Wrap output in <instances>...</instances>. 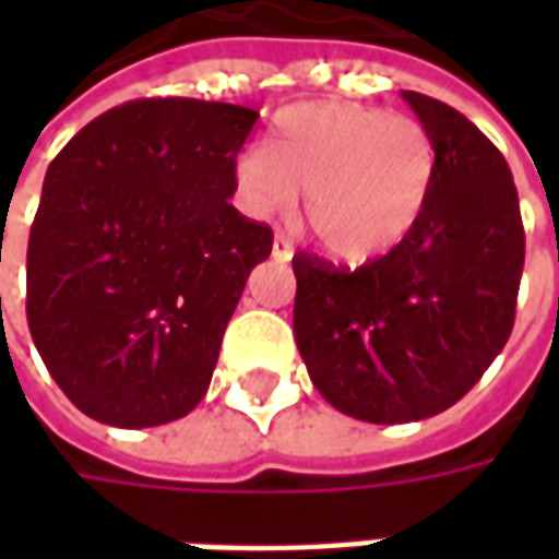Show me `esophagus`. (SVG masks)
Listing matches in <instances>:
<instances>
[{"label": "esophagus", "mask_w": 559, "mask_h": 559, "mask_svg": "<svg viewBox=\"0 0 559 559\" xmlns=\"http://www.w3.org/2000/svg\"><path fill=\"white\" fill-rule=\"evenodd\" d=\"M272 257L275 260H293V245L284 239V236H275V242H272Z\"/></svg>", "instance_id": "esophagus-1"}]
</instances>
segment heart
Instances as JSON below:
<instances>
[{
  "label": "heart",
  "instance_id": "obj_1",
  "mask_svg": "<svg viewBox=\"0 0 559 559\" xmlns=\"http://www.w3.org/2000/svg\"><path fill=\"white\" fill-rule=\"evenodd\" d=\"M428 128L407 114L350 102H311L275 116L269 152L236 158L242 206L278 215L302 191L308 230L329 254L371 260L416 227L433 185Z\"/></svg>",
  "mask_w": 559,
  "mask_h": 559
}]
</instances>
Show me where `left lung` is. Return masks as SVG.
Wrapping results in <instances>:
<instances>
[{
    "label": "left lung",
    "instance_id": "obj_1",
    "mask_svg": "<svg viewBox=\"0 0 559 559\" xmlns=\"http://www.w3.org/2000/svg\"><path fill=\"white\" fill-rule=\"evenodd\" d=\"M433 143L421 218L386 257H293V332L320 395L353 419L419 421L476 386L515 323L524 227L500 148L455 107L401 92Z\"/></svg>",
    "mask_w": 559,
    "mask_h": 559
}]
</instances>
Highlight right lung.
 <instances>
[{"label":"right lung","instance_id":"1","mask_svg":"<svg viewBox=\"0 0 559 559\" xmlns=\"http://www.w3.org/2000/svg\"><path fill=\"white\" fill-rule=\"evenodd\" d=\"M257 110L143 98L47 167L26 254V320L71 404L104 425L182 419L206 395L272 230L233 209Z\"/></svg>","mask_w":559,"mask_h":559}]
</instances>
